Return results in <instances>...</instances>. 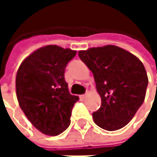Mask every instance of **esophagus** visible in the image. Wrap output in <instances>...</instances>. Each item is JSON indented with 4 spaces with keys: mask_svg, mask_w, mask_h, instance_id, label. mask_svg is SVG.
Segmentation results:
<instances>
[{
    "mask_svg": "<svg viewBox=\"0 0 157 157\" xmlns=\"http://www.w3.org/2000/svg\"><path fill=\"white\" fill-rule=\"evenodd\" d=\"M86 95H87V94H82V95H81V98H82V99H84V98L86 97Z\"/></svg>",
    "mask_w": 157,
    "mask_h": 157,
    "instance_id": "obj_1",
    "label": "esophagus"
}]
</instances>
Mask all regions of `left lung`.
Masks as SVG:
<instances>
[{"label":"left lung","instance_id":"8db88e82","mask_svg":"<svg viewBox=\"0 0 157 157\" xmlns=\"http://www.w3.org/2000/svg\"><path fill=\"white\" fill-rule=\"evenodd\" d=\"M92 71L102 104L93 113L94 123L107 131L125 126L144 101L148 78L142 62L114 45L79 51Z\"/></svg>","mask_w":157,"mask_h":157}]
</instances>
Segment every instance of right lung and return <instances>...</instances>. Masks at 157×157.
Returning a JSON list of instances; mask_svg holds the SVG:
<instances>
[{
	"label": "right lung",
	"instance_id": "right-lung-1",
	"mask_svg": "<svg viewBox=\"0 0 157 157\" xmlns=\"http://www.w3.org/2000/svg\"><path fill=\"white\" fill-rule=\"evenodd\" d=\"M76 52L47 45L30 54L16 75L20 107L40 132L58 136L70 125L72 109L79 100L68 90L64 79L67 63Z\"/></svg>",
	"mask_w": 157,
	"mask_h": 157
}]
</instances>
